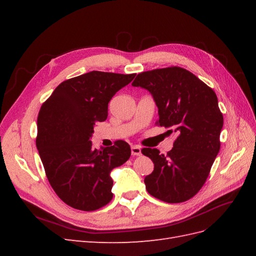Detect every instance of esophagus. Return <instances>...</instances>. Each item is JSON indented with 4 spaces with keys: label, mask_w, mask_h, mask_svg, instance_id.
I'll list each match as a JSON object with an SVG mask.
<instances>
[{
    "label": "esophagus",
    "mask_w": 256,
    "mask_h": 256,
    "mask_svg": "<svg viewBox=\"0 0 256 256\" xmlns=\"http://www.w3.org/2000/svg\"><path fill=\"white\" fill-rule=\"evenodd\" d=\"M131 154H132V156H141V147L136 145L131 146Z\"/></svg>",
    "instance_id": "1"
}]
</instances>
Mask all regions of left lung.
Wrapping results in <instances>:
<instances>
[{"label":"left lung","instance_id":"obj_1","mask_svg":"<svg viewBox=\"0 0 256 256\" xmlns=\"http://www.w3.org/2000/svg\"><path fill=\"white\" fill-rule=\"evenodd\" d=\"M134 86L150 90L158 106V126L176 136L166 154L157 148L141 152L154 162L144 180L150 196L182 203L203 187L220 150L223 115L216 92L189 70L178 66L138 74Z\"/></svg>","mask_w":256,"mask_h":256}]
</instances>
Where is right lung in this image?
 <instances>
[{"instance_id":"1","label":"right lung","mask_w":256,"mask_h":256,"mask_svg":"<svg viewBox=\"0 0 256 256\" xmlns=\"http://www.w3.org/2000/svg\"><path fill=\"white\" fill-rule=\"evenodd\" d=\"M134 76L90 72L62 82L42 104L36 146L52 189L68 206L92 212L112 200L110 172L130 158V146L118 140L92 150L90 138L95 124L106 120L116 92Z\"/></svg>"}]
</instances>
